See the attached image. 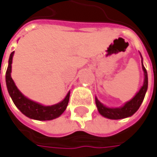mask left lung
Segmentation results:
<instances>
[{
	"label": "left lung",
	"mask_w": 157,
	"mask_h": 157,
	"mask_svg": "<svg viewBox=\"0 0 157 157\" xmlns=\"http://www.w3.org/2000/svg\"><path fill=\"white\" fill-rule=\"evenodd\" d=\"M142 66L143 71H144L143 86L140 89V91L136 94V96L128 102H127L123 106L119 107V108H109V107L105 106L103 104H101L97 98L95 99V103L98 107V111L101 115H103L105 118H108V119H112V120H119V119L129 117L139 109L140 105H142V101L144 100L145 94H146L147 89H148V73L142 63Z\"/></svg>",
	"instance_id": "obj_1"
}]
</instances>
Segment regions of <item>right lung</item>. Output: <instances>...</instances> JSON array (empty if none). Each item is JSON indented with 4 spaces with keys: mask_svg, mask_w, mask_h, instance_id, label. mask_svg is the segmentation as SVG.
<instances>
[{
    "mask_svg": "<svg viewBox=\"0 0 157 157\" xmlns=\"http://www.w3.org/2000/svg\"><path fill=\"white\" fill-rule=\"evenodd\" d=\"M14 52H11L9 56V66L6 71V84L9 94L13 100L14 104L20 111L27 117L38 121H50L57 118L63 113L66 109L70 99V93L66 95L63 101L53 105L44 106L34 102L26 98L15 86V83L11 78V63Z\"/></svg>",
    "mask_w": 157,
    "mask_h": 157,
    "instance_id": "1",
    "label": "right lung"
}]
</instances>
